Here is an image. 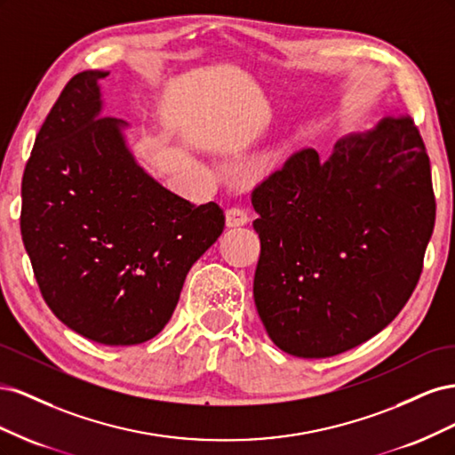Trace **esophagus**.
Masks as SVG:
<instances>
[{
    "label": "esophagus",
    "mask_w": 455,
    "mask_h": 455,
    "mask_svg": "<svg viewBox=\"0 0 455 455\" xmlns=\"http://www.w3.org/2000/svg\"><path fill=\"white\" fill-rule=\"evenodd\" d=\"M244 224H249V212H246L244 209L233 206V209H229L226 212V226L228 228H239V226H244Z\"/></svg>",
    "instance_id": "obj_1"
}]
</instances>
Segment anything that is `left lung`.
I'll return each mask as SVG.
<instances>
[{"label": "left lung", "mask_w": 455, "mask_h": 455, "mask_svg": "<svg viewBox=\"0 0 455 455\" xmlns=\"http://www.w3.org/2000/svg\"><path fill=\"white\" fill-rule=\"evenodd\" d=\"M254 304L301 359L361 346L406 306L435 228L429 156L414 121L385 117L321 161L296 151L254 188Z\"/></svg>", "instance_id": "1"}]
</instances>
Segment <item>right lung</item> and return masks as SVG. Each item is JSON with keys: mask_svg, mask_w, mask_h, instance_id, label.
I'll list each match as a JSON object with an SVG mask.
<instances>
[{"mask_svg": "<svg viewBox=\"0 0 455 455\" xmlns=\"http://www.w3.org/2000/svg\"><path fill=\"white\" fill-rule=\"evenodd\" d=\"M74 76L41 125L22 176L20 231L39 291L68 328L136 346L171 321L191 266L222 235L216 203L154 180L102 117L100 81Z\"/></svg>", "mask_w": 455, "mask_h": 455, "instance_id": "right-lung-1", "label": "right lung"}]
</instances>
